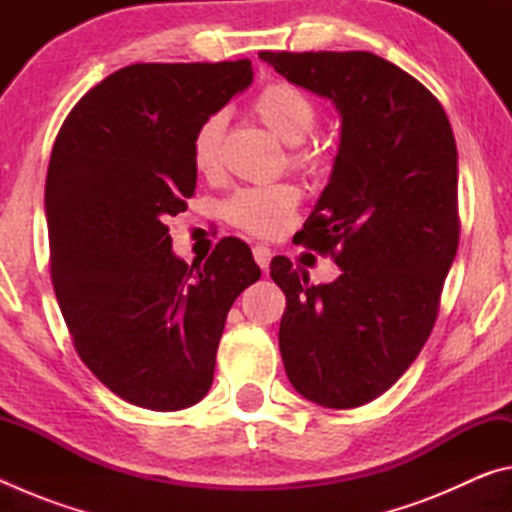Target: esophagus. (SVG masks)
<instances>
[{
    "mask_svg": "<svg viewBox=\"0 0 512 512\" xmlns=\"http://www.w3.org/2000/svg\"><path fill=\"white\" fill-rule=\"evenodd\" d=\"M253 257H255V262L259 264V268H262V271H266L268 264H271L273 253H271V248H268V246L257 244V246L253 248Z\"/></svg>",
    "mask_w": 512,
    "mask_h": 512,
    "instance_id": "34e87169",
    "label": "esophagus"
}]
</instances>
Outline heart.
Wrapping results in <instances>:
<instances>
[{
	"label": "heart",
	"mask_w": 512,
	"mask_h": 512,
	"mask_svg": "<svg viewBox=\"0 0 512 512\" xmlns=\"http://www.w3.org/2000/svg\"><path fill=\"white\" fill-rule=\"evenodd\" d=\"M257 119L287 144H298L293 151V162L307 171L325 167L329 151L325 144H300L316 124V101L293 83H268L253 99ZM225 117L214 112L201 121L192 140V162L198 173L210 176L219 169V146ZM300 203V189L293 183H266L241 187L223 205V214L235 228L253 235H277L287 228L293 212Z\"/></svg>",
	"instance_id": "heart-1"
}]
</instances>
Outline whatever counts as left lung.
Here are the masks:
<instances>
[{"label":"left lung","mask_w":512,"mask_h":512,"mask_svg":"<svg viewBox=\"0 0 512 512\" xmlns=\"http://www.w3.org/2000/svg\"><path fill=\"white\" fill-rule=\"evenodd\" d=\"M341 115L332 176L298 244L341 275L309 284L287 257L271 277L287 296L280 352L291 386L327 409L386 393L427 343L458 248V153L438 99L370 51H259Z\"/></svg>","instance_id":"obj_1"}]
</instances>
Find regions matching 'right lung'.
Masks as SVG:
<instances>
[{
  "label": "right lung",
  "mask_w": 512,
  "mask_h": 512,
  "mask_svg": "<svg viewBox=\"0 0 512 512\" xmlns=\"http://www.w3.org/2000/svg\"><path fill=\"white\" fill-rule=\"evenodd\" d=\"M250 83L248 58L121 67L83 94L51 151L45 214L60 311L85 366L142 409L203 400L232 302L262 275L235 237L189 266L164 223L194 196L196 128Z\"/></svg>",
  "instance_id": "obj_1"
}]
</instances>
